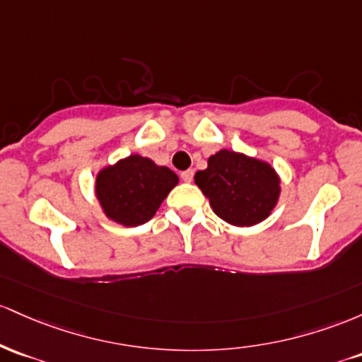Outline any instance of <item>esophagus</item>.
Returning a JSON list of instances; mask_svg holds the SVG:
<instances>
[{
  "instance_id": "obj_1",
  "label": "esophagus",
  "mask_w": 362,
  "mask_h": 362,
  "mask_svg": "<svg viewBox=\"0 0 362 362\" xmlns=\"http://www.w3.org/2000/svg\"><path fill=\"white\" fill-rule=\"evenodd\" d=\"M181 180L185 181V182H192L193 181V169L182 170V173H181Z\"/></svg>"
}]
</instances>
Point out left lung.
I'll return each mask as SVG.
<instances>
[{"label":"left lung","mask_w":362,"mask_h":362,"mask_svg":"<svg viewBox=\"0 0 362 362\" xmlns=\"http://www.w3.org/2000/svg\"><path fill=\"white\" fill-rule=\"evenodd\" d=\"M194 182L214 212L238 227L265 221L280 194V180L269 162L227 148L209 157V165L194 174Z\"/></svg>","instance_id":"obj_1"}]
</instances>
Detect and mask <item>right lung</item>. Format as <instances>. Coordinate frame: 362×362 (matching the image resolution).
Returning a JSON list of instances; mask_svg holds the SVG:
<instances>
[{
	"mask_svg": "<svg viewBox=\"0 0 362 362\" xmlns=\"http://www.w3.org/2000/svg\"><path fill=\"white\" fill-rule=\"evenodd\" d=\"M180 177L165 165L135 153L100 169L95 194L105 217L121 226L148 222Z\"/></svg>",
	"mask_w": 362,
	"mask_h": 362,
	"instance_id": "add662e5",
	"label": "right lung"
}]
</instances>
